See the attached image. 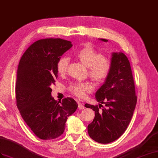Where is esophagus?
<instances>
[{
  "label": "esophagus",
  "mask_w": 158,
  "mask_h": 158,
  "mask_svg": "<svg viewBox=\"0 0 158 158\" xmlns=\"http://www.w3.org/2000/svg\"><path fill=\"white\" fill-rule=\"evenodd\" d=\"M78 108H79V110H83L85 107L82 103H81L80 102H78Z\"/></svg>",
  "instance_id": "1"
}]
</instances>
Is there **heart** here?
<instances>
[{
  "label": "heart",
  "instance_id": "obj_1",
  "mask_svg": "<svg viewBox=\"0 0 158 158\" xmlns=\"http://www.w3.org/2000/svg\"><path fill=\"white\" fill-rule=\"evenodd\" d=\"M77 57L83 64L89 68V75L96 83H104L110 76L111 69V60L104 56L100 51L91 45L83 47L77 53ZM69 63V59L63 56L56 63V69L59 74L65 73ZM92 87L86 83H73L69 87V90L79 98H83L86 93L91 91Z\"/></svg>",
  "mask_w": 158,
  "mask_h": 158
}]
</instances>
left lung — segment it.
<instances>
[{
    "mask_svg": "<svg viewBox=\"0 0 158 158\" xmlns=\"http://www.w3.org/2000/svg\"><path fill=\"white\" fill-rule=\"evenodd\" d=\"M107 42V39H100ZM111 73L95 94L96 100L104 107L86 103L85 107L95 111L94 121L87 130L91 139L100 143L118 139L126 130L137 103L134 80L127 57L123 52H113Z\"/></svg>",
    "mask_w": 158,
    "mask_h": 158,
    "instance_id": "8db88e82",
    "label": "left lung"
}]
</instances>
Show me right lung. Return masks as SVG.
Listing matches in <instances>:
<instances>
[{
    "label": "right lung",
    "instance_id": "right-lung-1",
    "mask_svg": "<svg viewBox=\"0 0 158 158\" xmlns=\"http://www.w3.org/2000/svg\"><path fill=\"white\" fill-rule=\"evenodd\" d=\"M72 47L61 39H40L20 60L16 82V101L23 119L39 138L48 140L61 135L69 116L78 105L71 98L56 101L51 85L57 79L56 63Z\"/></svg>",
    "mask_w": 158,
    "mask_h": 158
}]
</instances>
